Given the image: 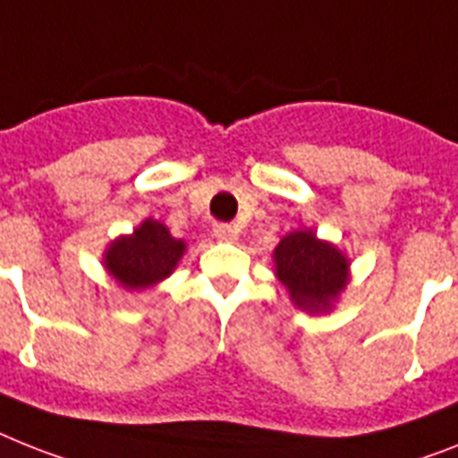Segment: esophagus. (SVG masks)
<instances>
[{"label": "esophagus", "mask_w": 458, "mask_h": 458, "mask_svg": "<svg viewBox=\"0 0 458 458\" xmlns=\"http://www.w3.org/2000/svg\"><path fill=\"white\" fill-rule=\"evenodd\" d=\"M213 233H215V238H220V241H226V243H232V241H236V238H238L236 226L225 225V222H220V225H215L213 226Z\"/></svg>", "instance_id": "obj_1"}]
</instances>
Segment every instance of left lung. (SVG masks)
<instances>
[{
  "label": "left lung",
  "instance_id": "obj_1",
  "mask_svg": "<svg viewBox=\"0 0 458 458\" xmlns=\"http://www.w3.org/2000/svg\"><path fill=\"white\" fill-rule=\"evenodd\" d=\"M276 276L306 311H325L349 281L346 257L311 232H293L274 252Z\"/></svg>",
  "mask_w": 458,
  "mask_h": 458
}]
</instances>
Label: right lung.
<instances>
[{"instance_id": "right-lung-1", "label": "right lung", "mask_w": 458, "mask_h": 458, "mask_svg": "<svg viewBox=\"0 0 458 458\" xmlns=\"http://www.w3.org/2000/svg\"><path fill=\"white\" fill-rule=\"evenodd\" d=\"M184 243L168 233L161 222L147 220L133 232L121 236L105 252V267L128 290H145L164 281L175 269Z\"/></svg>"}]
</instances>
